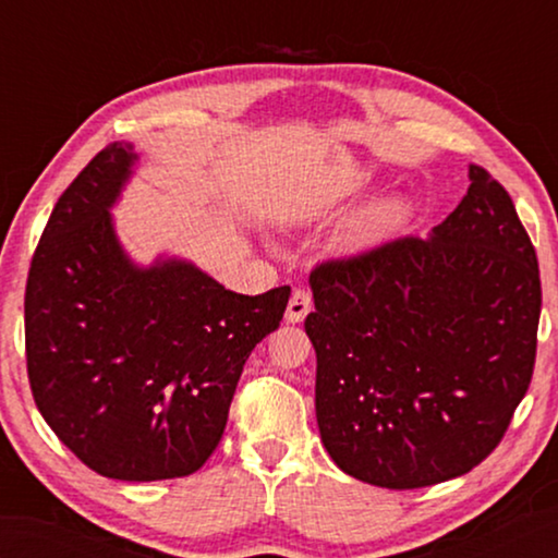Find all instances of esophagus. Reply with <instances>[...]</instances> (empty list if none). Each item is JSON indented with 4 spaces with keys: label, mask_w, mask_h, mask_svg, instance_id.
I'll use <instances>...</instances> for the list:
<instances>
[{
    "label": "esophagus",
    "mask_w": 558,
    "mask_h": 558,
    "mask_svg": "<svg viewBox=\"0 0 558 558\" xmlns=\"http://www.w3.org/2000/svg\"><path fill=\"white\" fill-rule=\"evenodd\" d=\"M310 312H312V294L306 290H294L290 302H288V312H286L288 322L300 324V322H304V316Z\"/></svg>",
    "instance_id": "34e87169"
}]
</instances>
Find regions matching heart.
<instances>
[{"mask_svg": "<svg viewBox=\"0 0 558 558\" xmlns=\"http://www.w3.org/2000/svg\"><path fill=\"white\" fill-rule=\"evenodd\" d=\"M376 186L372 174H354L350 180L336 186L333 192L326 194L314 206L316 216H336L340 210H348L352 204H357ZM414 216V204L408 194L390 192L378 198H372L357 213H352L348 222L338 232V248L342 254H366L384 244L393 242L396 236L405 232Z\"/></svg>", "mask_w": 558, "mask_h": 558, "instance_id": "obj_1", "label": "heart"}]
</instances>
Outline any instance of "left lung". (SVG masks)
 <instances>
[{"label": "left lung", "instance_id": "1", "mask_svg": "<svg viewBox=\"0 0 558 558\" xmlns=\"http://www.w3.org/2000/svg\"><path fill=\"white\" fill-rule=\"evenodd\" d=\"M470 189L426 234L310 276L316 422L336 465L386 489L465 475L527 393L542 306L537 254L506 189Z\"/></svg>", "mask_w": 558, "mask_h": 558}]
</instances>
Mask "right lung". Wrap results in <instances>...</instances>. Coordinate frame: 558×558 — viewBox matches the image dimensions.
Returning <instances> with one entry per match:
<instances>
[{
    "instance_id": "right-lung-1",
    "label": "right lung",
    "mask_w": 558,
    "mask_h": 558,
    "mask_svg": "<svg viewBox=\"0 0 558 558\" xmlns=\"http://www.w3.org/2000/svg\"><path fill=\"white\" fill-rule=\"evenodd\" d=\"M138 160L114 141L57 201L28 272L26 360L35 405L71 453L102 477L156 482L216 450L290 288L248 298L184 256L132 258L112 208Z\"/></svg>"
}]
</instances>
